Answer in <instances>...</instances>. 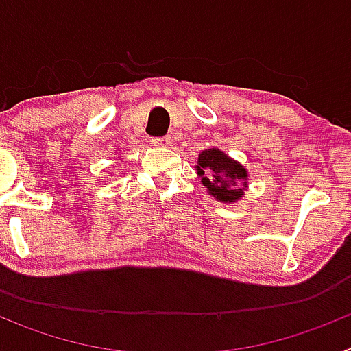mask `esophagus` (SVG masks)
Listing matches in <instances>:
<instances>
[{"instance_id": "34e87169", "label": "esophagus", "mask_w": 351, "mask_h": 351, "mask_svg": "<svg viewBox=\"0 0 351 351\" xmlns=\"http://www.w3.org/2000/svg\"><path fill=\"white\" fill-rule=\"evenodd\" d=\"M153 145H158V147H169L170 145V137H154L151 138Z\"/></svg>"}]
</instances>
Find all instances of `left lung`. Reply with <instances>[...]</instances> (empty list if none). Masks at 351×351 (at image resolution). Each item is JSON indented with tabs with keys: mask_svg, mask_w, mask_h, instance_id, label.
Instances as JSON below:
<instances>
[{
	"mask_svg": "<svg viewBox=\"0 0 351 351\" xmlns=\"http://www.w3.org/2000/svg\"><path fill=\"white\" fill-rule=\"evenodd\" d=\"M195 172L200 178V182L207 188V193L218 202H237L247 190L250 176L246 167L218 147L204 149L198 154Z\"/></svg>",
	"mask_w": 351,
	"mask_h": 351,
	"instance_id": "8db88e82",
	"label": "left lung"
}]
</instances>
